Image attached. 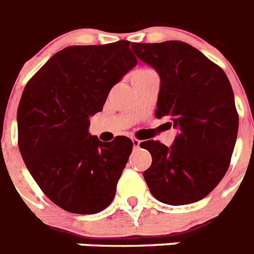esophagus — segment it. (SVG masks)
<instances>
[{"label":"esophagus","instance_id":"obj_1","mask_svg":"<svg viewBox=\"0 0 254 254\" xmlns=\"http://www.w3.org/2000/svg\"><path fill=\"white\" fill-rule=\"evenodd\" d=\"M140 142H141V141H140V140L132 139V145H133V148H135V149H136V148H139Z\"/></svg>","mask_w":254,"mask_h":254}]
</instances>
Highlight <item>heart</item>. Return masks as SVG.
I'll list each match as a JSON object with an SVG mask.
<instances>
[{"mask_svg":"<svg viewBox=\"0 0 254 254\" xmlns=\"http://www.w3.org/2000/svg\"><path fill=\"white\" fill-rule=\"evenodd\" d=\"M149 72H153L150 70H146V68H140V70H136L132 75V77H136V76H141V75H145V74H149Z\"/></svg>","mask_w":254,"mask_h":254,"instance_id":"1","label":"heart"}]
</instances>
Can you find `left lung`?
<instances>
[{
	"mask_svg": "<svg viewBox=\"0 0 254 254\" xmlns=\"http://www.w3.org/2000/svg\"><path fill=\"white\" fill-rule=\"evenodd\" d=\"M136 57L160 75L158 118L169 117L179 133L173 145L148 140L144 171L150 193L167 205L202 200L225 177L235 148L239 117L228 77L196 48L182 41L132 43Z\"/></svg>",
	"mask_w": 254,
	"mask_h": 254,
	"instance_id": "obj_1",
	"label": "left lung"
}]
</instances>
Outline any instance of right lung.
<instances>
[{
    "mask_svg": "<svg viewBox=\"0 0 254 254\" xmlns=\"http://www.w3.org/2000/svg\"><path fill=\"white\" fill-rule=\"evenodd\" d=\"M137 61L129 41L62 49L27 83L18 106L23 161L48 198L64 210L94 214L114 200L132 152L118 136H92L89 118L101 112L113 87Z\"/></svg>",
    "mask_w": 254,
    "mask_h": 254,
    "instance_id": "add662e5",
    "label": "right lung"
}]
</instances>
